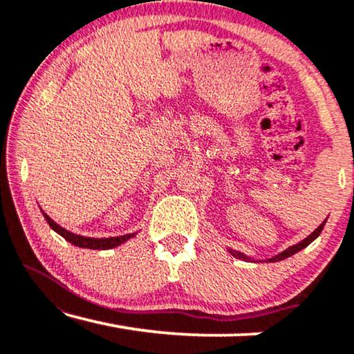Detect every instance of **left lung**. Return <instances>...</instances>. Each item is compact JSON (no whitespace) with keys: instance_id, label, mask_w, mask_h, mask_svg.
Returning <instances> with one entry per match:
<instances>
[{"instance_id":"obj_1","label":"left lung","mask_w":354,"mask_h":354,"mask_svg":"<svg viewBox=\"0 0 354 354\" xmlns=\"http://www.w3.org/2000/svg\"><path fill=\"white\" fill-rule=\"evenodd\" d=\"M326 222H327V219L322 222L321 225L317 227L316 230L313 232L311 235H308L306 239L304 240H301L299 241V243H297V245H293V246H290V248H287L285 251H282V253H279L277 256H274V258H270V259H266V263H277V261H282V259H287L288 256H293L295 253H298V251H301L303 248H306V246L309 245V243H313L314 240L317 239L319 235H321V232H322V229H324V225H326ZM229 253L232 254V256H235V258H239V259H245V261H251L248 256H245L243 253H240V251H235V250H229Z\"/></svg>"}]
</instances>
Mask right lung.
Instances as JSON below:
<instances>
[{
	"instance_id": "right-lung-1",
	"label": "right lung",
	"mask_w": 354,
	"mask_h": 354,
	"mask_svg": "<svg viewBox=\"0 0 354 354\" xmlns=\"http://www.w3.org/2000/svg\"><path fill=\"white\" fill-rule=\"evenodd\" d=\"M43 212V211H41ZM43 216H45V219L50 227L55 232H57L62 239H66L69 243L79 246V248H90V250H111V248H115V246L122 245L124 241H127L129 239H132L135 236V234H127V235H120V236H109V239H90V236H82V235H77V234H72V232L66 230L64 227H61L59 224H56L55 221L51 219L50 216L45 214L43 212Z\"/></svg>"
}]
</instances>
